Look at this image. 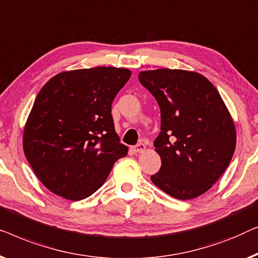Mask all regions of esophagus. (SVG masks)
Returning a JSON list of instances; mask_svg holds the SVG:
<instances>
[{"mask_svg":"<svg viewBox=\"0 0 258 258\" xmlns=\"http://www.w3.org/2000/svg\"><path fill=\"white\" fill-rule=\"evenodd\" d=\"M145 150H146V146H145V144L143 143H139L138 145H136V146L132 147V151L134 153H143Z\"/></svg>","mask_w":258,"mask_h":258,"instance_id":"34e87169","label":"esophagus"}]
</instances>
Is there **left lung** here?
Returning <instances> with one entry per match:
<instances>
[{
  "mask_svg": "<svg viewBox=\"0 0 258 258\" xmlns=\"http://www.w3.org/2000/svg\"><path fill=\"white\" fill-rule=\"evenodd\" d=\"M138 77L161 112V132L154 140L161 167L152 182L179 200L200 197L220 179L236 147V130L226 104L198 72L158 69L141 71Z\"/></svg>",
  "mask_w": 258,
  "mask_h": 258,
  "instance_id": "8db88e82",
  "label": "left lung"
}]
</instances>
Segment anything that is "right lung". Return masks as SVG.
I'll return each instance as SVG.
<instances>
[{
    "instance_id": "right-lung-1",
    "label": "right lung",
    "mask_w": 258,
    "mask_h": 258,
    "mask_svg": "<svg viewBox=\"0 0 258 258\" xmlns=\"http://www.w3.org/2000/svg\"><path fill=\"white\" fill-rule=\"evenodd\" d=\"M130 77L128 69H79L60 72L41 89L24 126L23 151L53 194L71 201L90 197L126 157L111 106Z\"/></svg>"
}]
</instances>
